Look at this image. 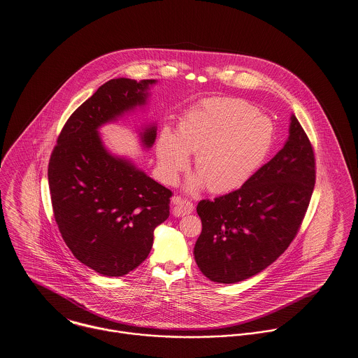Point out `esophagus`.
I'll use <instances>...</instances> for the list:
<instances>
[{
  "label": "esophagus",
  "instance_id": "esophagus-1",
  "mask_svg": "<svg viewBox=\"0 0 358 358\" xmlns=\"http://www.w3.org/2000/svg\"><path fill=\"white\" fill-rule=\"evenodd\" d=\"M173 203V214L176 217H184L187 214H191L194 211V203L180 196H174L171 199Z\"/></svg>",
  "mask_w": 358,
  "mask_h": 358
}]
</instances>
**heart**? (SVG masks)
Masks as SVG:
<instances>
[{
	"mask_svg": "<svg viewBox=\"0 0 358 358\" xmlns=\"http://www.w3.org/2000/svg\"><path fill=\"white\" fill-rule=\"evenodd\" d=\"M275 143L273 122L258 115V110L236 99L207 100L189 111L180 123V137L169 129L158 143L160 170L166 181L174 182L196 154L199 177L189 189L203 184L222 194L241 187L264 163Z\"/></svg>",
	"mask_w": 358,
	"mask_h": 358,
	"instance_id": "b5f03b06",
	"label": "heart"
}]
</instances>
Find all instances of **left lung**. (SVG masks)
Returning a JSON list of instances; mask_svg holds the SVG:
<instances>
[{
	"instance_id": "1",
	"label": "left lung",
	"mask_w": 358,
	"mask_h": 358,
	"mask_svg": "<svg viewBox=\"0 0 358 358\" xmlns=\"http://www.w3.org/2000/svg\"><path fill=\"white\" fill-rule=\"evenodd\" d=\"M315 182V150L292 115L289 137L273 159L236 191L199 201L201 234L194 254L201 273L234 284L273 264L299 232Z\"/></svg>"
}]
</instances>
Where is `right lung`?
<instances>
[{
  "instance_id": "add662e5",
  "label": "right lung",
  "mask_w": 358,
  "mask_h": 358,
  "mask_svg": "<svg viewBox=\"0 0 358 358\" xmlns=\"http://www.w3.org/2000/svg\"><path fill=\"white\" fill-rule=\"evenodd\" d=\"M155 80H111L71 114L55 145L48 180L62 238L83 265L120 278L144 262L154 231L170 215L171 191L103 147L97 129L141 106ZM157 129L143 134L145 147Z\"/></svg>"
}]
</instances>
